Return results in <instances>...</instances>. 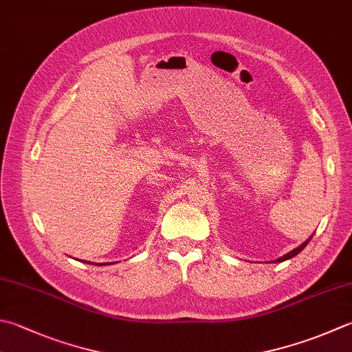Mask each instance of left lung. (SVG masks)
Listing matches in <instances>:
<instances>
[{
  "label": "left lung",
  "mask_w": 352,
  "mask_h": 352,
  "mask_svg": "<svg viewBox=\"0 0 352 352\" xmlns=\"http://www.w3.org/2000/svg\"><path fill=\"white\" fill-rule=\"evenodd\" d=\"M313 238V236H311ZM311 238H309L308 241H305V243L304 244H302V245H299L298 247V249H294V250H292L290 253H287V254H284V256H282V258H279L278 261H276V263H282V261H287V259H292V258H294L296 256V254H298V253H300L302 250H304L305 249V247H307V244L309 243V241H311Z\"/></svg>",
  "instance_id": "8db88e82"
}]
</instances>
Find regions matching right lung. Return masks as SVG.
<instances>
[{"label": "right lung", "mask_w": 352, "mask_h": 352, "mask_svg": "<svg viewBox=\"0 0 352 352\" xmlns=\"http://www.w3.org/2000/svg\"><path fill=\"white\" fill-rule=\"evenodd\" d=\"M89 264H91V263H89Z\"/></svg>", "instance_id": "1"}]
</instances>
